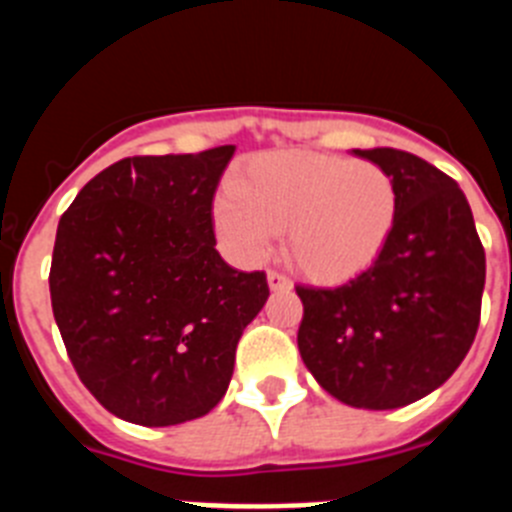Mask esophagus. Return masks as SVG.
Instances as JSON below:
<instances>
[{
	"instance_id": "obj_1",
	"label": "esophagus",
	"mask_w": 512,
	"mask_h": 512,
	"mask_svg": "<svg viewBox=\"0 0 512 512\" xmlns=\"http://www.w3.org/2000/svg\"><path fill=\"white\" fill-rule=\"evenodd\" d=\"M266 282H269V287L274 289V292H277V289H289V287H292V282H289V279L284 277L282 271H269V274H266Z\"/></svg>"
}]
</instances>
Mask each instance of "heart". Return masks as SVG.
Returning <instances> with one entry per match:
<instances>
[{"label":"heart","instance_id":"obj_1","mask_svg":"<svg viewBox=\"0 0 512 512\" xmlns=\"http://www.w3.org/2000/svg\"><path fill=\"white\" fill-rule=\"evenodd\" d=\"M397 210L395 179L374 161L274 151L253 158L235 189L217 197L212 223L241 264H259L287 233L292 264L312 282L338 284L379 259Z\"/></svg>","mask_w":512,"mask_h":512}]
</instances>
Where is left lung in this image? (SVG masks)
I'll use <instances>...</instances> for the list:
<instances>
[{
    "label": "left lung",
    "instance_id": "1",
    "mask_svg": "<svg viewBox=\"0 0 512 512\" xmlns=\"http://www.w3.org/2000/svg\"><path fill=\"white\" fill-rule=\"evenodd\" d=\"M392 174L400 197L390 241L341 287L297 284V346L328 395L395 410L441 387L472 348L485 289V248L459 184L397 148L354 151Z\"/></svg>",
    "mask_w": 512,
    "mask_h": 512
}]
</instances>
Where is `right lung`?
Instances as JSON below:
<instances>
[{"instance_id": "obj_1", "label": "right lung", "mask_w": 512, "mask_h": 512, "mask_svg": "<svg viewBox=\"0 0 512 512\" xmlns=\"http://www.w3.org/2000/svg\"><path fill=\"white\" fill-rule=\"evenodd\" d=\"M233 153L122 158L61 215L53 318L84 387L128 423L210 413L269 297L264 271L233 269L215 251L212 197Z\"/></svg>"}]
</instances>
